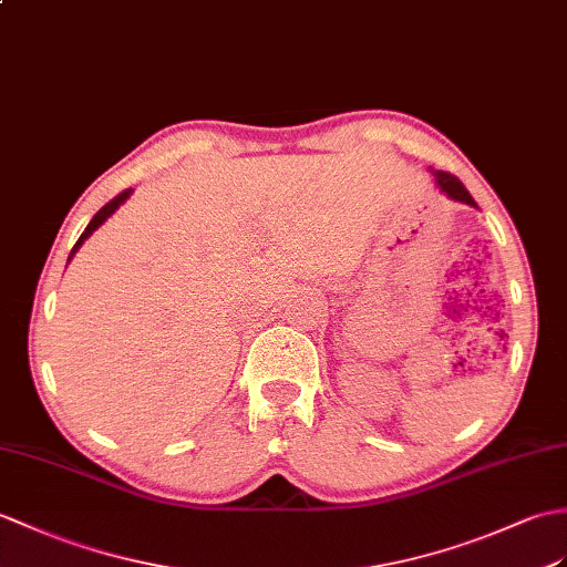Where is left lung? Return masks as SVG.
Wrapping results in <instances>:
<instances>
[{
  "mask_svg": "<svg viewBox=\"0 0 567 567\" xmlns=\"http://www.w3.org/2000/svg\"><path fill=\"white\" fill-rule=\"evenodd\" d=\"M430 174H432V178H434V186H437L440 193H444L446 197H450V200H456V203H464V205L476 207V200H473L471 193L464 188V183L458 181L456 176L446 174V171H434V168H430Z\"/></svg>",
  "mask_w": 567,
  "mask_h": 567,
  "instance_id": "8db88e82",
  "label": "left lung"
}]
</instances>
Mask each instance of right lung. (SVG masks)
Instances as JSON below:
<instances>
[{"label":"right lung","instance_id":"add662e5","mask_svg":"<svg viewBox=\"0 0 567 567\" xmlns=\"http://www.w3.org/2000/svg\"><path fill=\"white\" fill-rule=\"evenodd\" d=\"M130 195H133V190H125V193H121V195H117V197H113V200H111L109 205H103V207L99 209V213L94 215V219H91V221L86 224V229H84V234H82V236H79V241L74 244V248H72V254H70V258H68V262L72 260V256H74V254L79 251V248H82V244H84V241L89 239V236H91V234H94V231H96V229L101 227V224H103L105 219H109V217H111V215L115 213V209H117V207H121V205H123V203L127 200V197H130Z\"/></svg>","mask_w":567,"mask_h":567}]
</instances>
